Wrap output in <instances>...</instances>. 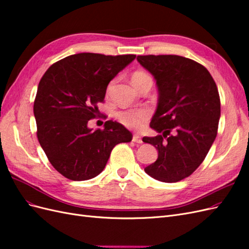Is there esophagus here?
I'll use <instances>...</instances> for the list:
<instances>
[{
    "label": "esophagus",
    "instance_id": "esophagus-1",
    "mask_svg": "<svg viewBox=\"0 0 249 249\" xmlns=\"http://www.w3.org/2000/svg\"><path fill=\"white\" fill-rule=\"evenodd\" d=\"M133 141L136 142V143H142V142H143L141 136H139L138 134H135V135H134V136H133Z\"/></svg>",
    "mask_w": 249,
    "mask_h": 249
}]
</instances>
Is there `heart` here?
Returning a JSON list of instances; mask_svg holds the SVG:
<instances>
[{
	"label": "heart",
	"mask_w": 249,
	"mask_h": 249,
	"mask_svg": "<svg viewBox=\"0 0 249 249\" xmlns=\"http://www.w3.org/2000/svg\"><path fill=\"white\" fill-rule=\"evenodd\" d=\"M132 83L133 85L139 88L143 83H146L149 81H153L149 74L143 71H136L132 74ZM114 85V81L110 82V84L107 87V94H109L112 90V87ZM150 110L146 108H140L135 110H124V111H118L115 116L124 125L130 127V129H140L141 126L144 125L150 117Z\"/></svg>",
	"instance_id": "heart-1"
}]
</instances>
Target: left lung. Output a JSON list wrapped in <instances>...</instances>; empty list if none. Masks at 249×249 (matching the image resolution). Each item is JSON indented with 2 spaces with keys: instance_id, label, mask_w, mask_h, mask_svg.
Masks as SVG:
<instances>
[{
  "instance_id": "1",
  "label": "left lung",
  "mask_w": 249,
  "mask_h": 249,
  "mask_svg": "<svg viewBox=\"0 0 249 249\" xmlns=\"http://www.w3.org/2000/svg\"><path fill=\"white\" fill-rule=\"evenodd\" d=\"M153 74L158 106L149 126L162 133L142 141L154 145L158 159L144 168L152 178L176 183L189 177L205 160L217 136L220 97L205 66L177 55L138 56Z\"/></svg>"
}]
</instances>
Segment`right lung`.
Segmentation results:
<instances>
[{
	"label": "right lung",
	"mask_w": 249,
	"mask_h": 249,
	"mask_svg": "<svg viewBox=\"0 0 249 249\" xmlns=\"http://www.w3.org/2000/svg\"><path fill=\"white\" fill-rule=\"evenodd\" d=\"M135 58L80 53L59 60L42 76L33 108L37 138L53 167L66 178L99 176L113 147L132 140V133L116 122L107 120L104 130L95 131L87 124L99 113L109 82Z\"/></svg>",
	"instance_id": "1"
}]
</instances>
